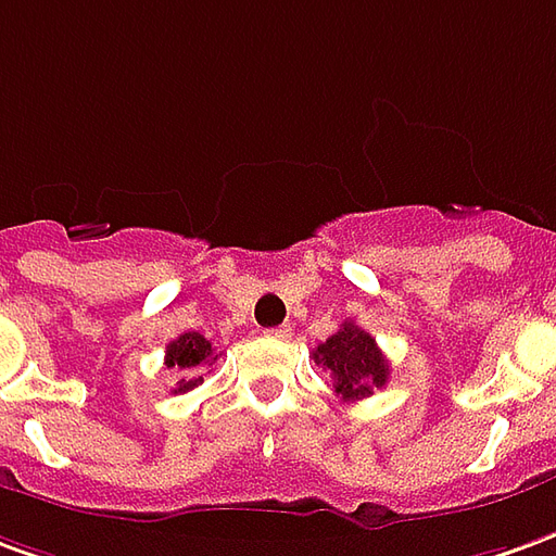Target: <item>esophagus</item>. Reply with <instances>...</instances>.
<instances>
[{"label": "esophagus", "instance_id": "esophagus-1", "mask_svg": "<svg viewBox=\"0 0 556 556\" xmlns=\"http://www.w3.org/2000/svg\"><path fill=\"white\" fill-rule=\"evenodd\" d=\"M290 332H293V329H290V324H285V327L269 329L266 336H271V339H290Z\"/></svg>", "mask_w": 556, "mask_h": 556}]
</instances>
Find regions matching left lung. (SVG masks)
Wrapping results in <instances>:
<instances>
[{"mask_svg": "<svg viewBox=\"0 0 556 556\" xmlns=\"http://www.w3.org/2000/svg\"><path fill=\"white\" fill-rule=\"evenodd\" d=\"M315 363L329 369L336 396H342L344 402L366 400V396H372L375 388L388 384V359L372 336L366 329H359L354 320H344L336 336L317 344Z\"/></svg>", "mask_w": 556, "mask_h": 556, "instance_id": "obj_1", "label": "left lung"}]
</instances>
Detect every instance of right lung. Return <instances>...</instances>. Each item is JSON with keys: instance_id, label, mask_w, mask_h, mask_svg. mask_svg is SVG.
Instances as JSON below:
<instances>
[{"instance_id": "obj_1", "label": "right lung", "mask_w": 556, "mask_h": 556, "mask_svg": "<svg viewBox=\"0 0 556 556\" xmlns=\"http://www.w3.org/2000/svg\"><path fill=\"white\" fill-rule=\"evenodd\" d=\"M217 354H214L212 342L199 332H181L175 342L166 344V369L178 372V388L175 393H187V390L199 388L202 372L212 366Z\"/></svg>"}]
</instances>
